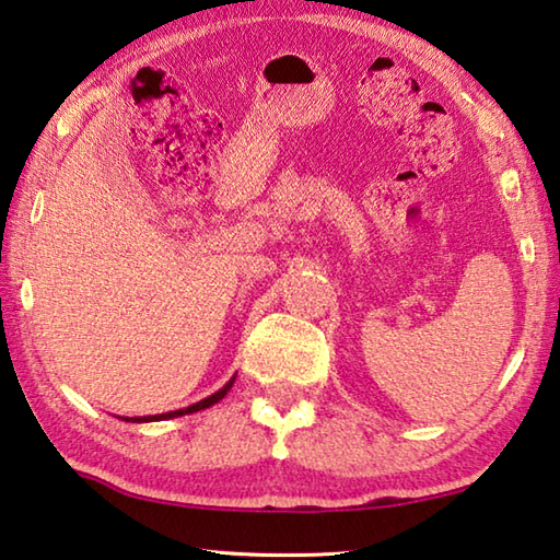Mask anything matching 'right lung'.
I'll list each match as a JSON object with an SVG mask.
<instances>
[{"label": "right lung", "instance_id": "right-lung-1", "mask_svg": "<svg viewBox=\"0 0 560 560\" xmlns=\"http://www.w3.org/2000/svg\"><path fill=\"white\" fill-rule=\"evenodd\" d=\"M232 382H235V377H232L225 386H222V389L218 392V394H212V396H208V399H202V401H198V404H192V406H188V409H180V411H171V413H161V416H144V419H125V421H154V419H174V416H183V413H192V411H200V409H208V406H212V404H218L222 396H225L228 392H230V386H232Z\"/></svg>", "mask_w": 560, "mask_h": 560}]
</instances>
